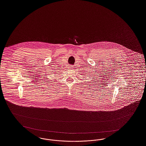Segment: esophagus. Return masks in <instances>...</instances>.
I'll use <instances>...</instances> for the list:
<instances>
[{
	"instance_id": "esophagus-1",
	"label": "esophagus",
	"mask_w": 146,
	"mask_h": 146,
	"mask_svg": "<svg viewBox=\"0 0 146 146\" xmlns=\"http://www.w3.org/2000/svg\"><path fill=\"white\" fill-rule=\"evenodd\" d=\"M69 70H73V67H72V66H70L68 67V68Z\"/></svg>"
}]
</instances>
